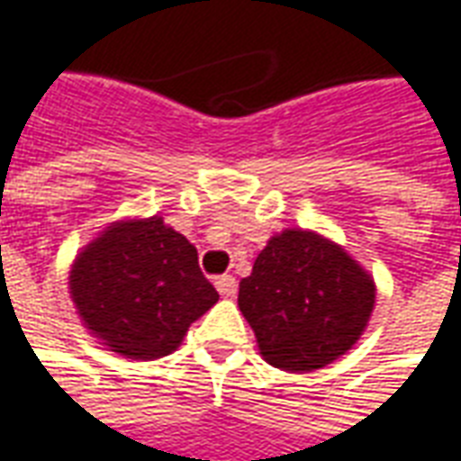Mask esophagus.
<instances>
[{
  "instance_id": "esophagus-1",
  "label": "esophagus",
  "mask_w": 461,
  "mask_h": 461,
  "mask_svg": "<svg viewBox=\"0 0 461 461\" xmlns=\"http://www.w3.org/2000/svg\"><path fill=\"white\" fill-rule=\"evenodd\" d=\"M215 288L223 298H236L238 293V280L233 276H221L215 280Z\"/></svg>"
}]
</instances>
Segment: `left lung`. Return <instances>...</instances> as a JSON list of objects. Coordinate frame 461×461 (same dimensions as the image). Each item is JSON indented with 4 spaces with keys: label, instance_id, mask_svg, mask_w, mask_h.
<instances>
[{
    "label": "left lung",
    "instance_id": "obj_1",
    "mask_svg": "<svg viewBox=\"0 0 461 461\" xmlns=\"http://www.w3.org/2000/svg\"><path fill=\"white\" fill-rule=\"evenodd\" d=\"M238 308L273 367L312 372L350 350L375 308V280L345 248L303 228L267 240Z\"/></svg>",
    "mask_w": 461,
    "mask_h": 461
}]
</instances>
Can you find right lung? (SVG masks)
Wrapping results in <instances>:
<instances>
[{
	"mask_svg": "<svg viewBox=\"0 0 461 461\" xmlns=\"http://www.w3.org/2000/svg\"><path fill=\"white\" fill-rule=\"evenodd\" d=\"M68 293L84 328L131 360L171 355L218 303L198 250L158 215L101 230L74 260Z\"/></svg>",
	"mask_w": 461,
	"mask_h": 461,
	"instance_id": "right-lung-1",
	"label": "right lung"
}]
</instances>
